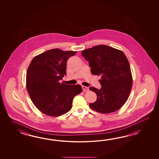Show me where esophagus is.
I'll list each match as a JSON object with an SVG mask.
<instances>
[{"label":"esophagus","mask_w":159,"mask_h":159,"mask_svg":"<svg viewBox=\"0 0 159 159\" xmlns=\"http://www.w3.org/2000/svg\"><path fill=\"white\" fill-rule=\"evenodd\" d=\"M82 90H83L84 92H87V91H89V88L88 87H86L84 86H82Z\"/></svg>","instance_id":"obj_1"}]
</instances>
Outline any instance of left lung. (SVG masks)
Segmentation results:
<instances>
[{
	"label": "left lung",
	"mask_w": 159,
	"mask_h": 159,
	"mask_svg": "<svg viewBox=\"0 0 159 159\" xmlns=\"http://www.w3.org/2000/svg\"><path fill=\"white\" fill-rule=\"evenodd\" d=\"M81 52L89 62L91 73L102 76L101 89L89 88L97 96L96 102L89 106L103 114L117 111L127 101L132 89V73L125 54L105 45H96Z\"/></svg>",
	"instance_id": "left-lung-1"
}]
</instances>
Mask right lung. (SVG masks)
Segmentation results:
<instances>
[{
    "mask_svg": "<svg viewBox=\"0 0 159 159\" xmlns=\"http://www.w3.org/2000/svg\"><path fill=\"white\" fill-rule=\"evenodd\" d=\"M76 51L53 49L35 56L26 75V88L36 108L45 115L58 116L69 111L73 98L80 94V84L60 83L66 75L67 61Z\"/></svg>",
    "mask_w": 159,
    "mask_h": 159,
    "instance_id": "add662e5",
    "label": "right lung"
}]
</instances>
